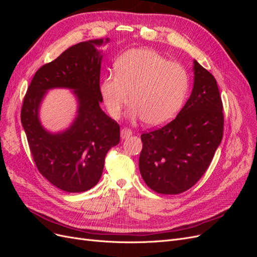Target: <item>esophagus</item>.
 Segmentation results:
<instances>
[{"instance_id":"obj_1","label":"esophagus","mask_w":257,"mask_h":257,"mask_svg":"<svg viewBox=\"0 0 257 257\" xmlns=\"http://www.w3.org/2000/svg\"><path fill=\"white\" fill-rule=\"evenodd\" d=\"M120 135H121V139H126L132 135V131L128 128H122Z\"/></svg>"}]
</instances>
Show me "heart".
Wrapping results in <instances>:
<instances>
[{"label":"heart","instance_id":"obj_1","mask_svg":"<svg viewBox=\"0 0 257 257\" xmlns=\"http://www.w3.org/2000/svg\"><path fill=\"white\" fill-rule=\"evenodd\" d=\"M115 73L100 84L104 104L112 118H118L131 100L133 118L142 116L150 126L162 125L176 115L189 90L186 69L152 49L125 52L115 63Z\"/></svg>","mask_w":257,"mask_h":257}]
</instances>
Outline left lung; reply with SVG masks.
I'll return each mask as SVG.
<instances>
[{"label":"left lung","instance_id":"8db88e82","mask_svg":"<svg viewBox=\"0 0 257 257\" xmlns=\"http://www.w3.org/2000/svg\"><path fill=\"white\" fill-rule=\"evenodd\" d=\"M191 96L176 119L142 135L139 170L160 194H180L205 174L223 138V104L212 74L193 62Z\"/></svg>","mask_w":257,"mask_h":257}]
</instances>
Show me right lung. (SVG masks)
Returning a JSON list of instances; mask_svg holds the SVG:
<instances>
[{"label": "right lung", "mask_w": 257, "mask_h": 257, "mask_svg": "<svg viewBox=\"0 0 257 257\" xmlns=\"http://www.w3.org/2000/svg\"><path fill=\"white\" fill-rule=\"evenodd\" d=\"M109 38L76 44L35 73L21 109L31 153L37 169L68 193L92 189L103 174L105 157L120 142V126L100 108L99 89L103 45ZM72 89L77 114L67 129L51 134L39 120V108L49 89Z\"/></svg>", "instance_id": "right-lung-1"}]
</instances>
